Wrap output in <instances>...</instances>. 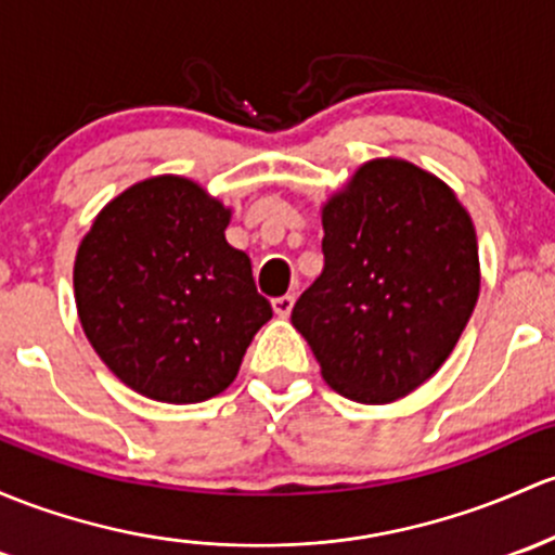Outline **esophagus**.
I'll list each match as a JSON object with an SVG mask.
<instances>
[{
	"instance_id": "esophagus-1",
	"label": "esophagus",
	"mask_w": 555,
	"mask_h": 555,
	"mask_svg": "<svg viewBox=\"0 0 555 555\" xmlns=\"http://www.w3.org/2000/svg\"><path fill=\"white\" fill-rule=\"evenodd\" d=\"M294 296L285 294V296H278V299H272V309H275L278 318H288L291 309H294Z\"/></svg>"
}]
</instances>
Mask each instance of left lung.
<instances>
[{
  "instance_id": "8db88e82",
  "label": "left lung",
  "mask_w": 555,
  "mask_h": 555,
  "mask_svg": "<svg viewBox=\"0 0 555 555\" xmlns=\"http://www.w3.org/2000/svg\"><path fill=\"white\" fill-rule=\"evenodd\" d=\"M325 267L291 312L333 391L408 397L455 349L479 299L468 211L402 158L362 164L323 206Z\"/></svg>"
}]
</instances>
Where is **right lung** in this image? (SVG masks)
Instances as JSON below:
<instances>
[{
	"label": "right lung",
	"mask_w": 555,
	"mask_h": 555,
	"mask_svg": "<svg viewBox=\"0 0 555 555\" xmlns=\"http://www.w3.org/2000/svg\"><path fill=\"white\" fill-rule=\"evenodd\" d=\"M230 208L184 177H151L94 217L74 294L100 360L137 395L169 404L217 397L272 307L251 259L224 237Z\"/></svg>",
	"instance_id": "right-lung-1"
}]
</instances>
